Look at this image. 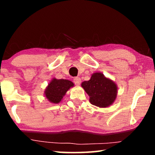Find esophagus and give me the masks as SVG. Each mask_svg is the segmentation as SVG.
Returning <instances> with one entry per match:
<instances>
[{"mask_svg":"<svg viewBox=\"0 0 155 155\" xmlns=\"http://www.w3.org/2000/svg\"><path fill=\"white\" fill-rule=\"evenodd\" d=\"M74 83H75L76 85H80V83H81V79L80 78H74Z\"/></svg>","mask_w":155,"mask_h":155,"instance_id":"esophagus-1","label":"esophagus"}]
</instances>
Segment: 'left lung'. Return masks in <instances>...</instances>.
<instances>
[{
	"mask_svg": "<svg viewBox=\"0 0 155 155\" xmlns=\"http://www.w3.org/2000/svg\"><path fill=\"white\" fill-rule=\"evenodd\" d=\"M81 86L90 97V103L99 108L111 106L117 97L116 82L99 72L92 74L90 80L82 82Z\"/></svg>",
	"mask_w": 155,
	"mask_h": 155,
	"instance_id": "8db88e82",
	"label": "left lung"
}]
</instances>
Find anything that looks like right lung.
Returning a JSON list of instances; mask_svg holds the SVG:
<instances>
[{"label": "right lung", "instance_id": "right-lung-1", "mask_svg": "<svg viewBox=\"0 0 155 155\" xmlns=\"http://www.w3.org/2000/svg\"><path fill=\"white\" fill-rule=\"evenodd\" d=\"M74 83L68 80L53 78L44 90V96L48 101L58 104L70 89L73 87Z\"/></svg>", "mask_w": 155, "mask_h": 155}]
</instances>
